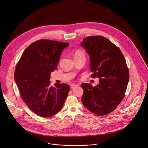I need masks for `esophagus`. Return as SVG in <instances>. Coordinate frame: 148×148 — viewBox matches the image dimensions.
I'll return each mask as SVG.
<instances>
[{
  "instance_id": "34e87169",
  "label": "esophagus",
  "mask_w": 148,
  "mask_h": 148,
  "mask_svg": "<svg viewBox=\"0 0 148 148\" xmlns=\"http://www.w3.org/2000/svg\"><path fill=\"white\" fill-rule=\"evenodd\" d=\"M77 85H75V84H70V87L71 89H74L75 87H76Z\"/></svg>"
}]
</instances>
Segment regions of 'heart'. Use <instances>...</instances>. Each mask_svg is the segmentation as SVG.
Here are the masks:
<instances>
[{
	"label": "heart",
	"instance_id": "b5f03b06",
	"mask_svg": "<svg viewBox=\"0 0 148 148\" xmlns=\"http://www.w3.org/2000/svg\"><path fill=\"white\" fill-rule=\"evenodd\" d=\"M85 56L84 53L81 50H76L74 54V57H77V56Z\"/></svg>",
	"mask_w": 148,
	"mask_h": 148
}]
</instances>
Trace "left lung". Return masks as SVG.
I'll use <instances>...</instances> for the list:
<instances>
[{"instance_id": "1", "label": "left lung", "mask_w": 148, "mask_h": 148, "mask_svg": "<svg viewBox=\"0 0 148 148\" xmlns=\"http://www.w3.org/2000/svg\"><path fill=\"white\" fill-rule=\"evenodd\" d=\"M81 46L89 55L91 77L99 81L94 87L81 84L82 103L97 115H107L120 104L127 88L130 76L125 58L120 49L103 36L86 37Z\"/></svg>"}]
</instances>
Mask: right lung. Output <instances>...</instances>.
Returning a JSON list of instances; mask_svg holds the SVG:
<instances>
[{"instance_id":"right-lung-1","label":"right lung","mask_w":148,"mask_h":148,"mask_svg":"<svg viewBox=\"0 0 148 148\" xmlns=\"http://www.w3.org/2000/svg\"><path fill=\"white\" fill-rule=\"evenodd\" d=\"M69 43L40 40L30 44L22 54L14 77L21 96L37 115L49 118L63 106L70 86L55 83L50 86V75L56 69L61 53Z\"/></svg>"}]
</instances>
